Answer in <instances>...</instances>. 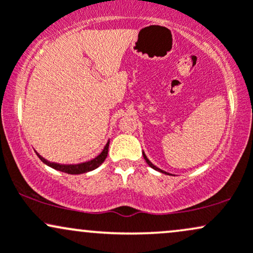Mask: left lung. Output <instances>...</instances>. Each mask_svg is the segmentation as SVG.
<instances>
[{
	"label": "left lung",
	"instance_id": "8db88e82",
	"mask_svg": "<svg viewBox=\"0 0 253 253\" xmlns=\"http://www.w3.org/2000/svg\"><path fill=\"white\" fill-rule=\"evenodd\" d=\"M143 156H144L145 161H146V163H147V164H149L151 168H153V169H155V170H157V171H161V172H163V173H167V172H165V171H163V170H161V169H158V168H157V167H155V165H153L152 163H151V162L149 161V159H147V157H146V156H145V153H143Z\"/></svg>",
	"mask_w": 253,
	"mask_h": 253
}]
</instances>
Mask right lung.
<instances>
[{"label": "right lung", "instance_id": "obj_1", "mask_svg": "<svg viewBox=\"0 0 253 253\" xmlns=\"http://www.w3.org/2000/svg\"><path fill=\"white\" fill-rule=\"evenodd\" d=\"M108 147H109V141L107 143L106 146H104L102 152H101L100 155L96 157V158L91 159V161H89V162H85V163L77 164V165H60V164H56V163H50V162H47L46 159H43L42 156H39L38 153L37 155L40 159H42L43 163L47 164L48 167L53 168V169L63 171V172H66V173H71V175H78V173L88 172V171H91V170L96 169V168L100 167V165L104 162V159L107 158V155H108Z\"/></svg>", "mask_w": 253, "mask_h": 253}]
</instances>
